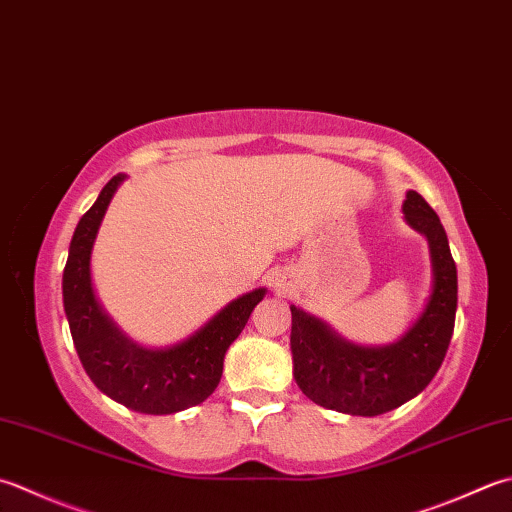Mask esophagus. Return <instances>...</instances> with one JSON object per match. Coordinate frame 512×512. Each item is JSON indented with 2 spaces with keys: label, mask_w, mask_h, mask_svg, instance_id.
Returning <instances> with one entry per match:
<instances>
[{
  "label": "esophagus",
  "mask_w": 512,
  "mask_h": 512,
  "mask_svg": "<svg viewBox=\"0 0 512 512\" xmlns=\"http://www.w3.org/2000/svg\"><path fill=\"white\" fill-rule=\"evenodd\" d=\"M279 286H282V284H279Z\"/></svg>",
  "instance_id": "34e87169"
}]
</instances>
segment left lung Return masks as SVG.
<instances>
[{
    "label": "left lung",
    "instance_id": "obj_1",
    "mask_svg": "<svg viewBox=\"0 0 512 512\" xmlns=\"http://www.w3.org/2000/svg\"><path fill=\"white\" fill-rule=\"evenodd\" d=\"M404 219L422 233L430 250L433 284L422 315L386 346H359L337 335L322 319L290 306L293 377L302 393L324 408L375 417L417 397L442 366L453 337L457 266L446 230L426 199L408 190Z\"/></svg>",
    "mask_w": 512,
    "mask_h": 512
}]
</instances>
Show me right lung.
Returning <instances> with one entry per match:
<instances>
[{
  "mask_svg": "<svg viewBox=\"0 0 512 512\" xmlns=\"http://www.w3.org/2000/svg\"><path fill=\"white\" fill-rule=\"evenodd\" d=\"M124 179L122 173L110 179L79 219L62 279L64 310L79 362L104 395L137 413L170 415L213 395L224 373L226 350L244 330L266 288L233 299L184 342L166 348L133 342L104 310L90 275L99 226Z\"/></svg>",
  "mask_w": 512,
  "mask_h": 512,
  "instance_id": "add662e5",
  "label": "right lung"
}]
</instances>
